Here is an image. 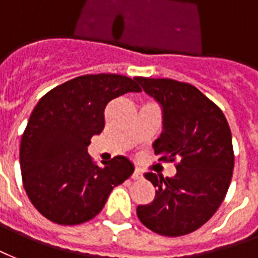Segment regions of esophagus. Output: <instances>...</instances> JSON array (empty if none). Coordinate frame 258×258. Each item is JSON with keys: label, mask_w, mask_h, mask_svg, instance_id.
Masks as SVG:
<instances>
[{"label": "esophagus", "mask_w": 258, "mask_h": 258, "mask_svg": "<svg viewBox=\"0 0 258 258\" xmlns=\"http://www.w3.org/2000/svg\"><path fill=\"white\" fill-rule=\"evenodd\" d=\"M143 177V173L140 169H135V172H133V174H132V178L133 180H140V178Z\"/></svg>", "instance_id": "1"}]
</instances>
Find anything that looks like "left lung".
Segmentation results:
<instances>
[{
	"mask_svg": "<svg viewBox=\"0 0 258 258\" xmlns=\"http://www.w3.org/2000/svg\"><path fill=\"white\" fill-rule=\"evenodd\" d=\"M135 80L162 107L163 131L154 152L177 169L173 177L144 174L157 191L151 204L137 206V216L159 235H187L217 212L228 191L234 170L231 129L223 111L195 86L168 78Z\"/></svg>",
	"mask_w": 258,
	"mask_h": 258,
	"instance_id": "left-lung-1",
	"label": "left lung"
}]
</instances>
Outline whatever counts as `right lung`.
<instances>
[{
    "label": "right lung",
    "mask_w": 258,
    "mask_h": 258,
    "mask_svg": "<svg viewBox=\"0 0 258 258\" xmlns=\"http://www.w3.org/2000/svg\"><path fill=\"white\" fill-rule=\"evenodd\" d=\"M127 92L142 89L125 75H81L34 107L20 142V169L27 197L44 217L61 225L89 221L131 177L135 168L126 157L100 168L88 154L90 139L104 129L106 106Z\"/></svg>",
    "instance_id": "obj_1"
}]
</instances>
